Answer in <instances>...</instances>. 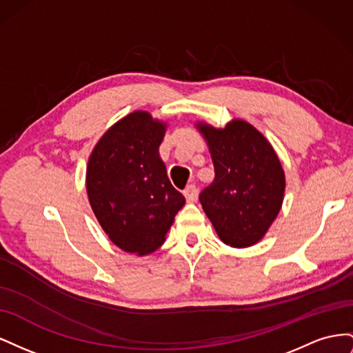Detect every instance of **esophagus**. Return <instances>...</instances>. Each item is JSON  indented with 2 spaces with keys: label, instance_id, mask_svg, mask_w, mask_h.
<instances>
[{
  "label": "esophagus",
  "instance_id": "obj_1",
  "mask_svg": "<svg viewBox=\"0 0 353 353\" xmlns=\"http://www.w3.org/2000/svg\"><path fill=\"white\" fill-rule=\"evenodd\" d=\"M183 193H184L187 201H194L196 197H197V188H196V185L191 184V185L185 187V190L183 191Z\"/></svg>",
  "mask_w": 353,
  "mask_h": 353
}]
</instances>
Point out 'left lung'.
<instances>
[{
  "instance_id": "left-lung-1",
  "label": "left lung",
  "mask_w": 353,
  "mask_h": 353,
  "mask_svg": "<svg viewBox=\"0 0 353 353\" xmlns=\"http://www.w3.org/2000/svg\"><path fill=\"white\" fill-rule=\"evenodd\" d=\"M215 166V179L200 193L203 210L231 248L258 243L279 215L285 176L270 141L241 119L225 128L199 122Z\"/></svg>"
}]
</instances>
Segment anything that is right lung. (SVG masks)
Wrapping results in <instances>:
<instances>
[{"label":"right lung","mask_w":353,"mask_h":353,"mask_svg":"<svg viewBox=\"0 0 353 353\" xmlns=\"http://www.w3.org/2000/svg\"><path fill=\"white\" fill-rule=\"evenodd\" d=\"M165 132V122L132 112L105 131L88 159L87 193L95 218L117 248L138 256L165 243L185 205L159 154Z\"/></svg>","instance_id":"right-lung-1"}]
</instances>
